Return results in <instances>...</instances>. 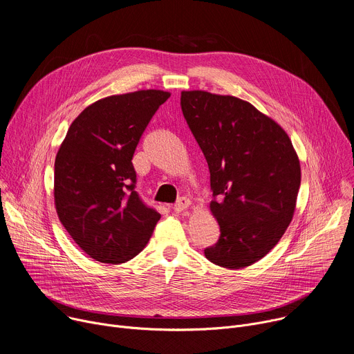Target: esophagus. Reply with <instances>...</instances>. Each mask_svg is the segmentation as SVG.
Masks as SVG:
<instances>
[{"mask_svg": "<svg viewBox=\"0 0 354 354\" xmlns=\"http://www.w3.org/2000/svg\"><path fill=\"white\" fill-rule=\"evenodd\" d=\"M189 206H191V201L189 199H187V198H179L178 202L174 205V210L179 214V212L186 210Z\"/></svg>", "mask_w": 354, "mask_h": 354, "instance_id": "34e87169", "label": "esophagus"}]
</instances>
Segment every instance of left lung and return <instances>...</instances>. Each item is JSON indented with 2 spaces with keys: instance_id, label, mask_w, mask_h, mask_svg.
Masks as SVG:
<instances>
[{
  "instance_id": "1",
  "label": "left lung",
  "mask_w": 354,
  "mask_h": 354,
  "mask_svg": "<svg viewBox=\"0 0 354 354\" xmlns=\"http://www.w3.org/2000/svg\"><path fill=\"white\" fill-rule=\"evenodd\" d=\"M180 106L210 172V212L221 236L207 261L242 269L266 256L292 222L300 162L292 140L252 104L206 91H182Z\"/></svg>"
}]
</instances>
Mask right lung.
Segmentation results:
<instances>
[{"label": "right lung", "mask_w": 354, "mask_h": 354, "mask_svg": "<svg viewBox=\"0 0 354 354\" xmlns=\"http://www.w3.org/2000/svg\"><path fill=\"white\" fill-rule=\"evenodd\" d=\"M169 92L147 89L86 106L71 124L55 158L57 214L92 259L120 265L148 243L160 219L135 191L133 152Z\"/></svg>", "instance_id": "1"}]
</instances>
